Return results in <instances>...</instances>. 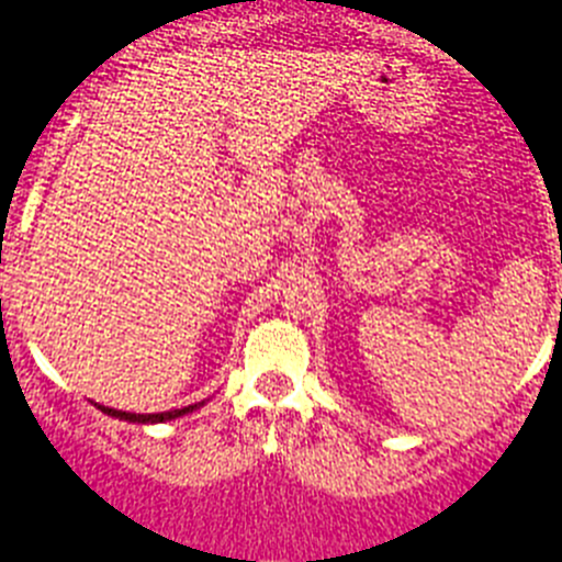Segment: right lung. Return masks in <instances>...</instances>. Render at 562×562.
I'll return each mask as SVG.
<instances>
[{"mask_svg":"<svg viewBox=\"0 0 562 562\" xmlns=\"http://www.w3.org/2000/svg\"><path fill=\"white\" fill-rule=\"evenodd\" d=\"M102 412L113 415V418L120 420H131V424H161V420H172L180 418V415H187V412L198 409V404L192 406H183V409H172V412H158V415H136V412H122V409H108V406H100Z\"/></svg>","mask_w":562,"mask_h":562,"instance_id":"obj_1","label":"right lung"}]
</instances>
